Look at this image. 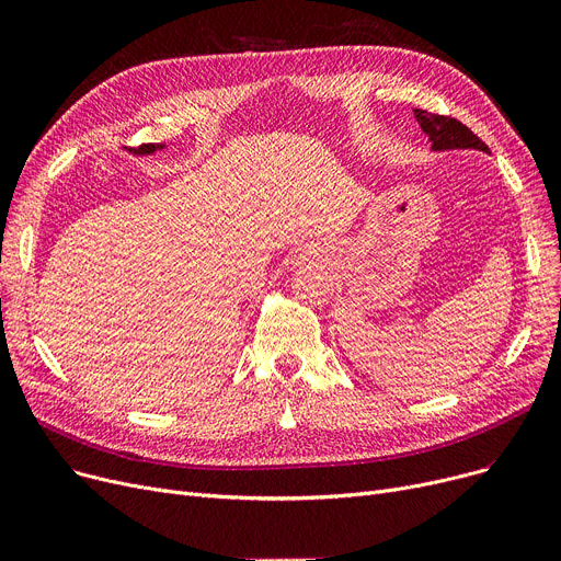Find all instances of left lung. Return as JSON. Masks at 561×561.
I'll use <instances>...</instances> for the list:
<instances>
[{
	"mask_svg": "<svg viewBox=\"0 0 561 561\" xmlns=\"http://www.w3.org/2000/svg\"><path fill=\"white\" fill-rule=\"evenodd\" d=\"M416 121L421 129L430 136L432 150L444 152V150H482L489 152V147L470 131L466 125L450 115H436L423 108H414Z\"/></svg>",
	"mask_w": 561,
	"mask_h": 561,
	"instance_id": "obj_1",
	"label": "left lung"
}]
</instances>
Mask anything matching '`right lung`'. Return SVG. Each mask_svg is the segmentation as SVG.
<instances>
[{
  "mask_svg": "<svg viewBox=\"0 0 561 561\" xmlns=\"http://www.w3.org/2000/svg\"><path fill=\"white\" fill-rule=\"evenodd\" d=\"M163 147H165V145H154V142H152V145H140V147H136V150H131V152H134V154H154L157 150H163Z\"/></svg>",
  "mask_w": 561,
  "mask_h": 561,
  "instance_id": "right-lung-1",
  "label": "right lung"
}]
</instances>
